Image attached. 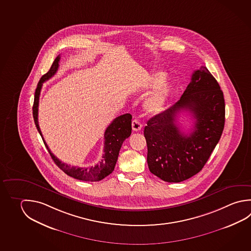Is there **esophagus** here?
Wrapping results in <instances>:
<instances>
[{"label":"esophagus","instance_id":"34e87169","mask_svg":"<svg viewBox=\"0 0 251 251\" xmlns=\"http://www.w3.org/2000/svg\"><path fill=\"white\" fill-rule=\"evenodd\" d=\"M132 130H133L134 132L140 131L142 128V123H141L140 120H138V119H133L132 122Z\"/></svg>","mask_w":251,"mask_h":251}]
</instances>
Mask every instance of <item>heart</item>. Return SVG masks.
Returning <instances> with one entry per match:
<instances>
[{"label":"heart","instance_id":"heart-1","mask_svg":"<svg viewBox=\"0 0 251 251\" xmlns=\"http://www.w3.org/2000/svg\"><path fill=\"white\" fill-rule=\"evenodd\" d=\"M166 78L167 74L164 72L152 73L145 78L144 87L146 88H153L160 85L147 97L144 101V109L148 113L158 114L164 109L172 90V87L169 84L163 83Z\"/></svg>","mask_w":251,"mask_h":251}]
</instances>
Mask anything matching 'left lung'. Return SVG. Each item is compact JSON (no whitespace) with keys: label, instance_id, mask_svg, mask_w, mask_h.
I'll list each match as a JSON object with an SVG mask.
<instances>
[{"label":"left lung","instance_id":"obj_1","mask_svg":"<svg viewBox=\"0 0 251 251\" xmlns=\"http://www.w3.org/2000/svg\"><path fill=\"white\" fill-rule=\"evenodd\" d=\"M181 110L195 119L185 135L176 118ZM225 126V100L219 83L201 66L192 74L181 98L150 119L144 129L147 161L151 174L166 182H181L200 172L218 144Z\"/></svg>","mask_w":251,"mask_h":251}]
</instances>
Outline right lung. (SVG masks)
Segmentation results:
<instances>
[{
    "instance_id": "add662e5",
    "label": "right lung",
    "mask_w": 251,
    "mask_h": 251,
    "mask_svg": "<svg viewBox=\"0 0 251 251\" xmlns=\"http://www.w3.org/2000/svg\"><path fill=\"white\" fill-rule=\"evenodd\" d=\"M59 61L60 55H57L51 65L50 71L41 77L40 81L37 85L35 95H34V101L32 106V115H33L34 123L36 126L38 132H40L41 138L44 142L46 148L48 149L49 153L50 154L52 159L54 160L55 164L64 173L69 175L70 177H73L82 181H92V182L99 181L105 177H107L114 171L115 165L119 157V151L121 149L124 141L127 139L132 132V115L127 113V114L119 116L111 122L108 127L106 128L104 132V149H103L104 154L102 155L99 164H96L95 166H91V167H78V166H73L61 162L49 149V146L47 145V143L44 141V138L42 136V133L38 123L39 98H40L42 84L47 80H49L56 73L59 67Z\"/></svg>"
}]
</instances>
